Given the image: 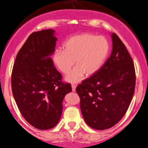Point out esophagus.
<instances>
[{
    "label": "esophagus",
    "instance_id": "1",
    "mask_svg": "<svg viewBox=\"0 0 148 148\" xmlns=\"http://www.w3.org/2000/svg\"><path fill=\"white\" fill-rule=\"evenodd\" d=\"M71 88H72V92L76 91V86L74 84H71Z\"/></svg>",
    "mask_w": 148,
    "mask_h": 148
}]
</instances>
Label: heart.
Returning a JSON list of instances; mask_svg holds the SVG:
<instances>
[{
    "label": "heart",
    "mask_w": 148,
    "mask_h": 148,
    "mask_svg": "<svg viewBox=\"0 0 148 148\" xmlns=\"http://www.w3.org/2000/svg\"><path fill=\"white\" fill-rule=\"evenodd\" d=\"M64 50L56 49L52 61L56 68L64 74L76 66L66 77V81L78 83L85 74L92 76L102 67L108 56L110 44L104 36L91 34H82L71 36L65 41Z\"/></svg>",
    "instance_id": "1"
}]
</instances>
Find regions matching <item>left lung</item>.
Wrapping results in <instances>:
<instances>
[{
  "label": "left lung",
  "mask_w": 148,
  "mask_h": 148,
  "mask_svg": "<svg viewBox=\"0 0 148 148\" xmlns=\"http://www.w3.org/2000/svg\"><path fill=\"white\" fill-rule=\"evenodd\" d=\"M111 55L99 71L76 89L86 123L103 130L115 125L126 113L135 86L134 63L126 47L111 34Z\"/></svg>",
  "instance_id": "8db88e82"
}]
</instances>
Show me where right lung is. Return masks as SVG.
Segmentation results:
<instances>
[{
    "mask_svg": "<svg viewBox=\"0 0 148 148\" xmlns=\"http://www.w3.org/2000/svg\"><path fill=\"white\" fill-rule=\"evenodd\" d=\"M57 38L53 29L34 32L19 50L13 65L11 86L21 113L38 130L57 125L64 98L71 92V84L62 82L51 56Z\"/></svg>",
    "mask_w": 148,
    "mask_h": 148,
    "instance_id": "add662e5",
    "label": "right lung"
}]
</instances>
